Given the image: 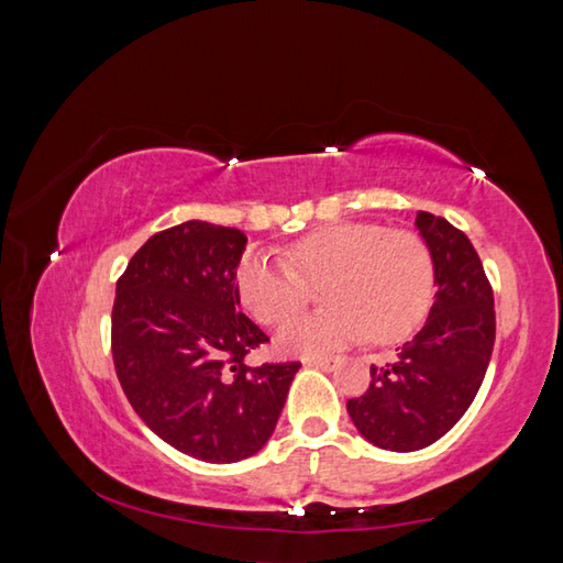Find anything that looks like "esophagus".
I'll list each match as a JSON object with an SVG mask.
<instances>
[{
    "label": "esophagus",
    "mask_w": 563,
    "mask_h": 563,
    "mask_svg": "<svg viewBox=\"0 0 563 563\" xmlns=\"http://www.w3.org/2000/svg\"><path fill=\"white\" fill-rule=\"evenodd\" d=\"M302 363H305V366H314V368H322V371H332V368H336L339 358H334V356H310V358H305Z\"/></svg>",
    "instance_id": "esophagus-1"
}]
</instances>
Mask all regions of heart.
I'll return each mask as SVG.
<instances>
[{
	"label": "heart",
	"mask_w": 563,
	"mask_h": 563,
	"mask_svg": "<svg viewBox=\"0 0 563 563\" xmlns=\"http://www.w3.org/2000/svg\"><path fill=\"white\" fill-rule=\"evenodd\" d=\"M307 285H324L327 310L280 327L275 341L285 354H319L363 336L378 344L402 339L432 307L437 271L420 234L361 222L317 231L283 258L249 253L236 271L241 302L263 324L302 310Z\"/></svg>",
	"instance_id": "heart-1"
}]
</instances>
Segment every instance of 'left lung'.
<instances>
[{"label":"left lung","mask_w":563,"mask_h":563,"mask_svg":"<svg viewBox=\"0 0 563 563\" xmlns=\"http://www.w3.org/2000/svg\"><path fill=\"white\" fill-rule=\"evenodd\" d=\"M415 227L434 258V305L390 363L371 366L368 390L346 402L366 442L400 454L434 444L464 417L495 344L493 288L468 236L429 212H417Z\"/></svg>","instance_id":"8db88e82"}]
</instances>
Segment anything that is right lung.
<instances>
[{
	"label": "right lung",
	"instance_id": "add662e5",
	"mask_svg": "<svg viewBox=\"0 0 563 563\" xmlns=\"http://www.w3.org/2000/svg\"><path fill=\"white\" fill-rule=\"evenodd\" d=\"M244 231L190 219L117 280L112 356L131 407L183 454L234 464L266 446L300 363L246 366L268 336L239 310Z\"/></svg>",
	"mask_w": 563,
	"mask_h": 563
}]
</instances>
